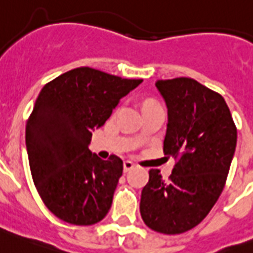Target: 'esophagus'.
Returning <instances> with one entry per match:
<instances>
[{
	"label": "esophagus",
	"mask_w": 253,
	"mask_h": 253,
	"mask_svg": "<svg viewBox=\"0 0 253 253\" xmlns=\"http://www.w3.org/2000/svg\"><path fill=\"white\" fill-rule=\"evenodd\" d=\"M133 168H134V164H133L130 160H125V162H124V172L125 173L129 172V170H130V169H133Z\"/></svg>",
	"instance_id": "obj_1"
}]
</instances>
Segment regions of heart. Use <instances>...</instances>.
I'll return each instance as SVG.
<instances>
[{
	"mask_svg": "<svg viewBox=\"0 0 253 253\" xmlns=\"http://www.w3.org/2000/svg\"><path fill=\"white\" fill-rule=\"evenodd\" d=\"M151 103H154V102H151V101H149V102H146L145 104H151Z\"/></svg>",
	"mask_w": 253,
	"mask_h": 253,
	"instance_id": "b5f03b06",
	"label": "heart"
}]
</instances>
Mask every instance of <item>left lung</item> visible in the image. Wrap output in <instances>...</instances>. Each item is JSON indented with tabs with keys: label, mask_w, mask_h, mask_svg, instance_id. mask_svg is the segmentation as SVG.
<instances>
[{
	"label": "left lung",
	"mask_w": 253,
	"mask_h": 253,
	"mask_svg": "<svg viewBox=\"0 0 253 253\" xmlns=\"http://www.w3.org/2000/svg\"><path fill=\"white\" fill-rule=\"evenodd\" d=\"M168 108L164 154L176 164L164 181L150 169L141 194L142 220L163 234H181L199 225L224 190L237 146V126L222 95L197 80H158Z\"/></svg>",
	"instance_id": "8db88e82"
}]
</instances>
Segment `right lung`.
Wrapping results in <instances>:
<instances>
[{
  "label": "right lung",
  "mask_w": 253,
  "mask_h": 253,
  "mask_svg": "<svg viewBox=\"0 0 253 253\" xmlns=\"http://www.w3.org/2000/svg\"><path fill=\"white\" fill-rule=\"evenodd\" d=\"M141 83L80 67L40 91L26 125L29 168L41 199L60 220L87 226L111 208L123 160H102L90 152L91 130Z\"/></svg>",
  "instance_id": "add662e5"
}]
</instances>
